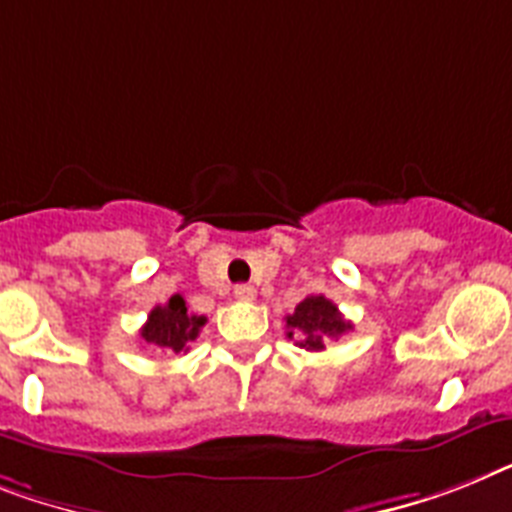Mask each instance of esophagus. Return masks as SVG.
<instances>
[{
	"label": "esophagus",
	"mask_w": 512,
	"mask_h": 512,
	"mask_svg": "<svg viewBox=\"0 0 512 512\" xmlns=\"http://www.w3.org/2000/svg\"><path fill=\"white\" fill-rule=\"evenodd\" d=\"M235 298H238V301H253V298H256V287H253V285H238V287H235Z\"/></svg>",
	"instance_id": "34e87169"
}]
</instances>
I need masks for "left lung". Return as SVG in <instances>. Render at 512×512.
Masks as SVG:
<instances>
[{"label": "left lung", "mask_w": 512, "mask_h": 512, "mask_svg": "<svg viewBox=\"0 0 512 512\" xmlns=\"http://www.w3.org/2000/svg\"><path fill=\"white\" fill-rule=\"evenodd\" d=\"M285 329L298 348L324 350V342L345 335L348 329H353V324L345 322L335 303L327 301L324 295H308L287 316Z\"/></svg>", "instance_id": "8db88e82"}]
</instances>
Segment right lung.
I'll use <instances>...</instances> for the list:
<instances>
[{"instance_id":"right-lung-1","label":"right lung","mask_w":512,"mask_h":512,"mask_svg":"<svg viewBox=\"0 0 512 512\" xmlns=\"http://www.w3.org/2000/svg\"><path fill=\"white\" fill-rule=\"evenodd\" d=\"M206 324L204 316L188 314L183 295H172L164 306H156L141 329V337L149 345L167 350V353H183L198 337Z\"/></svg>"}]
</instances>
